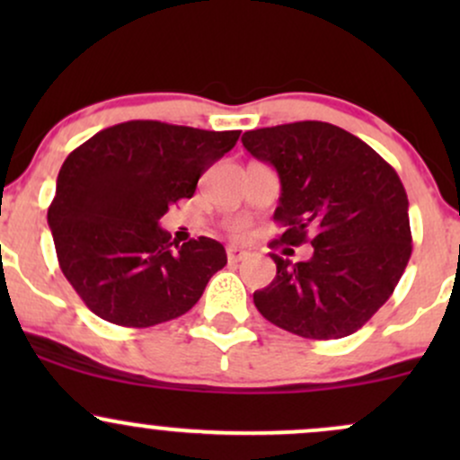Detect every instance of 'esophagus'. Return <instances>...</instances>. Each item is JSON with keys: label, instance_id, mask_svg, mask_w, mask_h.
<instances>
[{"label": "esophagus", "instance_id": "obj_1", "mask_svg": "<svg viewBox=\"0 0 460 460\" xmlns=\"http://www.w3.org/2000/svg\"><path fill=\"white\" fill-rule=\"evenodd\" d=\"M244 257H248V251H244V248L226 246V260H229V263L242 261V260H244Z\"/></svg>", "mask_w": 460, "mask_h": 460}]
</instances>
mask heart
<instances>
[{"label": "heart", "mask_w": 460, "mask_h": 460, "mask_svg": "<svg viewBox=\"0 0 460 460\" xmlns=\"http://www.w3.org/2000/svg\"><path fill=\"white\" fill-rule=\"evenodd\" d=\"M231 231H234L235 235H244L246 234V225L244 223H235L234 229H231Z\"/></svg>", "instance_id": "1"}]
</instances>
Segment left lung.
I'll list each match as a JSON object with an SVG mask.
<instances>
[{
  "label": "left lung",
  "mask_w": 460,
  "mask_h": 460,
  "mask_svg": "<svg viewBox=\"0 0 460 460\" xmlns=\"http://www.w3.org/2000/svg\"><path fill=\"white\" fill-rule=\"evenodd\" d=\"M246 151L281 179L270 246L309 242L307 261L270 252L277 277L252 294L260 314L307 340L352 335L387 303L411 251L409 199L392 164L322 120L246 131Z\"/></svg>",
  "instance_id": "left-lung-1"
}]
</instances>
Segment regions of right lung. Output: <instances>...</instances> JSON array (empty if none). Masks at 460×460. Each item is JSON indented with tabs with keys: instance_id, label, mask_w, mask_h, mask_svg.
<instances>
[{
	"instance_id": "add662e5",
	"label": "right lung",
	"mask_w": 460,
	"mask_h": 460,
	"mask_svg": "<svg viewBox=\"0 0 460 460\" xmlns=\"http://www.w3.org/2000/svg\"><path fill=\"white\" fill-rule=\"evenodd\" d=\"M240 131L128 120L68 153L47 223L60 270L102 320L131 329L175 320L225 268L220 242H171L160 218L192 199L199 177L235 146Z\"/></svg>"
}]
</instances>
